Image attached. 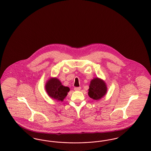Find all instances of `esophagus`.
Masks as SVG:
<instances>
[{
	"mask_svg": "<svg viewBox=\"0 0 151 151\" xmlns=\"http://www.w3.org/2000/svg\"><path fill=\"white\" fill-rule=\"evenodd\" d=\"M81 89V87H75L74 90L77 91H80Z\"/></svg>",
	"mask_w": 151,
	"mask_h": 151,
	"instance_id": "34e87169",
	"label": "esophagus"
}]
</instances>
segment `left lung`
Segmentation results:
<instances>
[{
    "instance_id": "1",
    "label": "left lung",
    "mask_w": 151,
    "mask_h": 151,
    "mask_svg": "<svg viewBox=\"0 0 151 151\" xmlns=\"http://www.w3.org/2000/svg\"><path fill=\"white\" fill-rule=\"evenodd\" d=\"M88 91L89 96L93 100H97L106 93L107 87L102 80L95 78L91 81Z\"/></svg>"
}]
</instances>
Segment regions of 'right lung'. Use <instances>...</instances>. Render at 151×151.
Instances as JSON below:
<instances>
[{"label": "right lung", "instance_id": "right-lung-1", "mask_svg": "<svg viewBox=\"0 0 151 151\" xmlns=\"http://www.w3.org/2000/svg\"><path fill=\"white\" fill-rule=\"evenodd\" d=\"M46 90L49 96L52 99L62 101L70 91V88L62 85L60 81L57 78L51 79L46 84Z\"/></svg>", "mask_w": 151, "mask_h": 151}]
</instances>
